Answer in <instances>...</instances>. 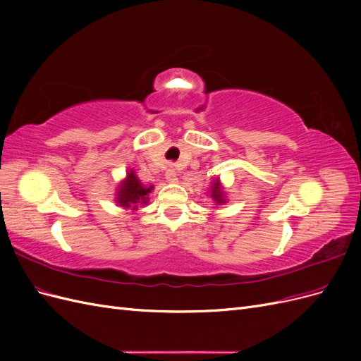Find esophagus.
<instances>
[{"label": "esophagus", "instance_id": "34e87169", "mask_svg": "<svg viewBox=\"0 0 361 361\" xmlns=\"http://www.w3.org/2000/svg\"><path fill=\"white\" fill-rule=\"evenodd\" d=\"M166 179H167V182H176V180H178L176 170H174V169H169L167 173H166Z\"/></svg>", "mask_w": 361, "mask_h": 361}]
</instances>
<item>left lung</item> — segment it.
<instances>
[{"mask_svg":"<svg viewBox=\"0 0 361 361\" xmlns=\"http://www.w3.org/2000/svg\"><path fill=\"white\" fill-rule=\"evenodd\" d=\"M211 197H212V199L215 200V203H218V204L224 203L223 191H221V188H220V182H218V180H215L214 185H212V194H211Z\"/></svg>","mask_w":361,"mask_h":361,"instance_id":"obj_1","label":"left lung"}]
</instances>
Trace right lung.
Segmentation results:
<instances>
[{"instance_id":"add662e5","label":"right lung","mask_w":361,"mask_h":361,"mask_svg":"<svg viewBox=\"0 0 361 361\" xmlns=\"http://www.w3.org/2000/svg\"><path fill=\"white\" fill-rule=\"evenodd\" d=\"M150 188H145L143 183L138 180V178L134 174V171L128 173L126 180L120 185L117 191V203L120 206L130 207V209L137 211L138 204L147 203V194L150 192Z\"/></svg>"}]
</instances>
